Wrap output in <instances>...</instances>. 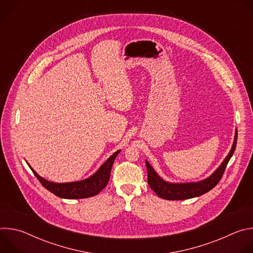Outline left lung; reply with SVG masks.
<instances>
[{
    "label": "left lung",
    "instance_id": "1",
    "mask_svg": "<svg viewBox=\"0 0 253 253\" xmlns=\"http://www.w3.org/2000/svg\"><path fill=\"white\" fill-rule=\"evenodd\" d=\"M236 141H237V130H235V136H234L232 147L228 155L223 160V162L209 177L198 182H190V183L167 182L157 174V172L146 160L149 186L160 198L167 199V200H184V199H190L193 197L203 195L204 193L214 188L220 181L223 172L226 168V165L234 153V150L236 147Z\"/></svg>",
    "mask_w": 253,
    "mask_h": 253
}]
</instances>
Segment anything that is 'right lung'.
Wrapping results in <instances>:
<instances>
[{
	"label": "right lung",
	"instance_id": "1",
	"mask_svg": "<svg viewBox=\"0 0 253 253\" xmlns=\"http://www.w3.org/2000/svg\"><path fill=\"white\" fill-rule=\"evenodd\" d=\"M120 151L121 150H118L115 153H113L92 176L75 182L56 183L48 181L47 179L41 177L29 164L28 165L35 174V176L38 178L41 184L56 196L65 199L88 198L97 195L101 190H103L106 187L107 183L109 182L112 165Z\"/></svg>",
	"mask_w": 253,
	"mask_h": 253
}]
</instances>
